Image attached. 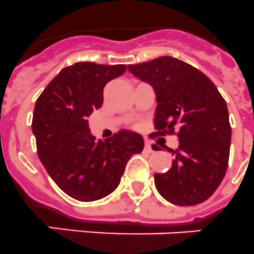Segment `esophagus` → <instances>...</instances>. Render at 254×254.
Here are the masks:
<instances>
[{
    "instance_id": "34e87169",
    "label": "esophagus",
    "mask_w": 254,
    "mask_h": 254,
    "mask_svg": "<svg viewBox=\"0 0 254 254\" xmlns=\"http://www.w3.org/2000/svg\"><path fill=\"white\" fill-rule=\"evenodd\" d=\"M144 150L147 151V152H153V148H152V144L150 143V142H146V143H144Z\"/></svg>"
}]
</instances>
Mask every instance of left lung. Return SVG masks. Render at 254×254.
<instances>
[{
	"mask_svg": "<svg viewBox=\"0 0 254 254\" xmlns=\"http://www.w3.org/2000/svg\"><path fill=\"white\" fill-rule=\"evenodd\" d=\"M127 69L155 90L153 134H176L180 142L176 150H168L174 155L172 168L155 174L157 191L176 205L203 203L221 185L229 164L231 127L225 99L203 72L173 57Z\"/></svg>",
	"mask_w": 254,
	"mask_h": 254,
	"instance_id": "obj_1",
	"label": "left lung"
}]
</instances>
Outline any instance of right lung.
<instances>
[{
  "instance_id": "add662e5",
  "label": "right lung",
  "mask_w": 254,
  "mask_h": 254,
  "mask_svg": "<svg viewBox=\"0 0 254 254\" xmlns=\"http://www.w3.org/2000/svg\"><path fill=\"white\" fill-rule=\"evenodd\" d=\"M127 71L125 64L80 62L63 68L36 101L32 131L45 169L68 196L94 201L115 191L143 138L120 130L106 142L93 137L87 117L103 104L108 81Z\"/></svg>"
}]
</instances>
